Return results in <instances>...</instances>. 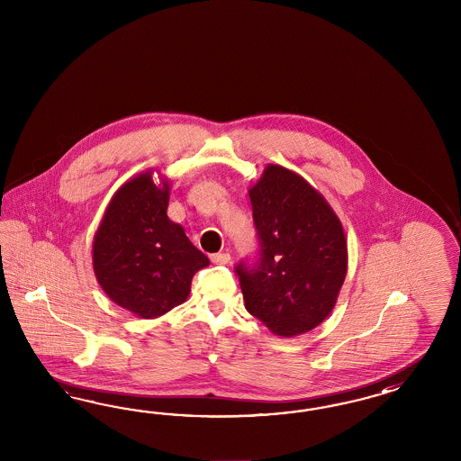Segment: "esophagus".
Listing matches in <instances>:
<instances>
[{"label":"esophagus","instance_id":"obj_1","mask_svg":"<svg viewBox=\"0 0 461 461\" xmlns=\"http://www.w3.org/2000/svg\"><path fill=\"white\" fill-rule=\"evenodd\" d=\"M230 260H231V257H230V253H214V255H211V262L214 264V266H226V264H230Z\"/></svg>","mask_w":461,"mask_h":461}]
</instances>
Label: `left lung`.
Wrapping results in <instances>:
<instances>
[{
  "label": "left lung",
  "instance_id": "1",
  "mask_svg": "<svg viewBox=\"0 0 461 461\" xmlns=\"http://www.w3.org/2000/svg\"><path fill=\"white\" fill-rule=\"evenodd\" d=\"M258 257L235 266L245 307L279 336L321 324L347 277L348 251L330 204L293 170L268 166L250 189Z\"/></svg>",
  "mask_w": 461,
  "mask_h": 461
}]
</instances>
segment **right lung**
<instances>
[{
	"instance_id": "right-lung-1",
	"label": "right lung",
	"mask_w": 461,
	"mask_h": 461,
	"mask_svg": "<svg viewBox=\"0 0 461 461\" xmlns=\"http://www.w3.org/2000/svg\"><path fill=\"white\" fill-rule=\"evenodd\" d=\"M168 184L157 187L150 172L114 194L93 243L99 285L118 306L150 320L182 304L195 272L208 257L167 216Z\"/></svg>"
}]
</instances>
